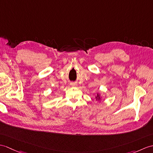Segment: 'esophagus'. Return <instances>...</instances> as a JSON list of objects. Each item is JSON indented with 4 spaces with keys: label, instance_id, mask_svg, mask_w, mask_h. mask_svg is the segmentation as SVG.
Here are the masks:
<instances>
[{
    "label": "esophagus",
    "instance_id": "34e87169",
    "mask_svg": "<svg viewBox=\"0 0 153 153\" xmlns=\"http://www.w3.org/2000/svg\"><path fill=\"white\" fill-rule=\"evenodd\" d=\"M70 85H71V86H72V87H75V86H76L77 84L75 83H70Z\"/></svg>",
    "mask_w": 153,
    "mask_h": 153
}]
</instances>
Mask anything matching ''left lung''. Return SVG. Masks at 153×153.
<instances>
[{"label":"left lung","mask_w":153,"mask_h":153,"mask_svg":"<svg viewBox=\"0 0 153 153\" xmlns=\"http://www.w3.org/2000/svg\"><path fill=\"white\" fill-rule=\"evenodd\" d=\"M102 97H101V94L100 93H97V96L95 97V99L97 101H98V102H100L102 100Z\"/></svg>","instance_id":"left-lung-1"}]
</instances>
